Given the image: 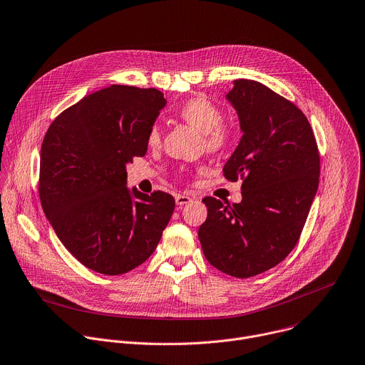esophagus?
Returning <instances> with one entry per match:
<instances>
[{
	"instance_id": "obj_1",
	"label": "esophagus",
	"mask_w": 365,
	"mask_h": 365,
	"mask_svg": "<svg viewBox=\"0 0 365 365\" xmlns=\"http://www.w3.org/2000/svg\"><path fill=\"white\" fill-rule=\"evenodd\" d=\"M175 200H176V205L182 206V205H186V203H189V202L192 200V197H190V196H187V195H176Z\"/></svg>"
}]
</instances>
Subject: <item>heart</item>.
<instances>
[{
  "label": "heart",
  "mask_w": 365,
  "mask_h": 365,
  "mask_svg": "<svg viewBox=\"0 0 365 365\" xmlns=\"http://www.w3.org/2000/svg\"><path fill=\"white\" fill-rule=\"evenodd\" d=\"M179 115L192 128L203 133L205 143L210 150L223 149L232 138V128L226 121L220 120V108L206 97H193L187 100L179 108ZM159 142L160 129L158 125H153L148 132V143L156 146Z\"/></svg>",
  "instance_id": "b5f03b06"
}]
</instances>
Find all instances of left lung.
Listing matches in <instances>:
<instances>
[{"label": "left lung", "mask_w": 365, "mask_h": 365, "mask_svg": "<svg viewBox=\"0 0 365 365\" xmlns=\"http://www.w3.org/2000/svg\"><path fill=\"white\" fill-rule=\"evenodd\" d=\"M226 94L242 139L223 176L242 183V202L207 196L199 227L205 258L235 277L259 275L295 248L319 182V153L305 114L259 81L239 78Z\"/></svg>", "instance_id": "1"}]
</instances>
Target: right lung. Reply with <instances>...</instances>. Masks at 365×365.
Segmentation results:
<instances>
[{
	"label": "right lung",
	"instance_id": "obj_1",
	"mask_svg": "<svg viewBox=\"0 0 365 365\" xmlns=\"http://www.w3.org/2000/svg\"><path fill=\"white\" fill-rule=\"evenodd\" d=\"M166 100L156 88L113 84L60 113L40 156L41 206L61 244L84 267L121 275L156 250L175 199L126 186V165L148 152Z\"/></svg>",
	"mask_w": 365,
	"mask_h": 365
}]
</instances>
